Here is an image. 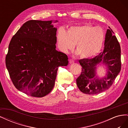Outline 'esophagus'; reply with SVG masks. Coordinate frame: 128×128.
Instances as JSON below:
<instances>
[{
    "mask_svg": "<svg viewBox=\"0 0 128 128\" xmlns=\"http://www.w3.org/2000/svg\"><path fill=\"white\" fill-rule=\"evenodd\" d=\"M74 60L73 59H69V62H70V64H73L74 63Z\"/></svg>",
    "mask_w": 128,
    "mask_h": 128,
    "instance_id": "obj_1",
    "label": "esophagus"
}]
</instances>
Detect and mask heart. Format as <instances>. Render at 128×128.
Listing matches in <instances>:
<instances>
[{
	"instance_id": "b5f03b06",
	"label": "heart",
	"mask_w": 128,
	"mask_h": 128,
	"mask_svg": "<svg viewBox=\"0 0 128 128\" xmlns=\"http://www.w3.org/2000/svg\"><path fill=\"white\" fill-rule=\"evenodd\" d=\"M104 32L100 26L90 24L72 26L67 30H59L56 34L58 48L67 53L76 45L77 54L85 59L97 56L102 48Z\"/></svg>"
}]
</instances>
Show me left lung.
<instances>
[{
	"label": "left lung",
	"instance_id": "8db88e82",
	"mask_svg": "<svg viewBox=\"0 0 128 128\" xmlns=\"http://www.w3.org/2000/svg\"><path fill=\"white\" fill-rule=\"evenodd\" d=\"M107 30L102 52L92 59L79 60L82 72L76 79L80 90L87 94H96L108 90L113 84L121 69V48L110 26ZM106 67V75L99 78L96 74L99 65Z\"/></svg>",
	"mask_w": 128,
	"mask_h": 128
}]
</instances>
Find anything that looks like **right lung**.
<instances>
[{"label":"right lung","instance_id":"obj_1","mask_svg":"<svg viewBox=\"0 0 128 128\" xmlns=\"http://www.w3.org/2000/svg\"><path fill=\"white\" fill-rule=\"evenodd\" d=\"M52 22L24 23L12 38L6 56V68L15 87L34 97L48 94L54 86L58 68L68 64L67 56L56 49L57 29Z\"/></svg>","mask_w":128,"mask_h":128}]
</instances>
